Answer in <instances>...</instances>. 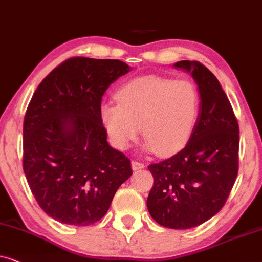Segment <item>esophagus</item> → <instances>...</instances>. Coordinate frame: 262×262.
Returning a JSON list of instances; mask_svg holds the SVG:
<instances>
[{"label": "esophagus", "mask_w": 262, "mask_h": 262, "mask_svg": "<svg viewBox=\"0 0 262 262\" xmlns=\"http://www.w3.org/2000/svg\"><path fill=\"white\" fill-rule=\"evenodd\" d=\"M132 167H133V170L144 169V167H145V164H142V163H140V162H138V160H133V162H132Z\"/></svg>", "instance_id": "1"}]
</instances>
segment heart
Returning a JSON list of instances; mask_svg holds the SVG:
<instances>
[{"instance_id":"b5f03b06","label":"heart","mask_w":262,"mask_h":262,"mask_svg":"<svg viewBox=\"0 0 262 262\" xmlns=\"http://www.w3.org/2000/svg\"><path fill=\"white\" fill-rule=\"evenodd\" d=\"M115 98L117 105L100 107V120L121 151L137 140L141 127L147 151L171 156L189 141L200 114V93L189 80L140 76L123 83Z\"/></svg>"}]
</instances>
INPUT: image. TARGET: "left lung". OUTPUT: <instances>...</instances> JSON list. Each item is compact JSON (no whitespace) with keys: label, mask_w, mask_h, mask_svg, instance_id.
<instances>
[{"label":"left lung","mask_w":262,"mask_h":262,"mask_svg":"<svg viewBox=\"0 0 262 262\" xmlns=\"http://www.w3.org/2000/svg\"><path fill=\"white\" fill-rule=\"evenodd\" d=\"M173 67L190 72L200 93V114L182 151L148 165L153 187L147 208L158 224L190 229L224 206L238 172L239 128L218 79L198 61Z\"/></svg>","instance_id":"1"}]
</instances>
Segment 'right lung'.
Listing matches in <instances>:
<instances>
[{"mask_svg": "<svg viewBox=\"0 0 262 262\" xmlns=\"http://www.w3.org/2000/svg\"><path fill=\"white\" fill-rule=\"evenodd\" d=\"M130 67L120 60L73 57L37 87L24 118L23 167L48 215L95 224L132 176L130 160L111 147L100 120L102 97Z\"/></svg>", "mask_w": 262, "mask_h": 262, "instance_id": "add662e5", "label": "right lung"}]
</instances>
